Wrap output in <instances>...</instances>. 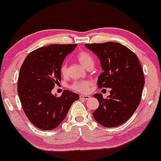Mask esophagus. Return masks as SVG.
Segmentation results:
<instances>
[{"instance_id": "esophagus-1", "label": "esophagus", "mask_w": 161, "mask_h": 161, "mask_svg": "<svg viewBox=\"0 0 161 161\" xmlns=\"http://www.w3.org/2000/svg\"><path fill=\"white\" fill-rule=\"evenodd\" d=\"M90 97H91L90 95H80V98L81 100H84V101L88 100Z\"/></svg>"}]
</instances>
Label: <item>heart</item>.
<instances>
[{
  "label": "heart",
  "mask_w": 161,
  "mask_h": 161,
  "mask_svg": "<svg viewBox=\"0 0 161 161\" xmlns=\"http://www.w3.org/2000/svg\"><path fill=\"white\" fill-rule=\"evenodd\" d=\"M77 59L81 65L86 69H89L94 66V59L92 56L87 51H81L77 56ZM60 73L62 75L66 76L67 74V66L66 64H63L60 67ZM92 84L90 80H77L74 81L70 85L73 90L80 93H87L89 91Z\"/></svg>",
  "instance_id": "b5f03b06"
}]
</instances>
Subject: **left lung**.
<instances>
[{"mask_svg":"<svg viewBox=\"0 0 161 161\" xmlns=\"http://www.w3.org/2000/svg\"><path fill=\"white\" fill-rule=\"evenodd\" d=\"M100 59L103 72L97 79L98 88L109 87L110 95L94 97L99 106L93 116L105 127H116L133 115L141 100L145 80L137 56L119 42L85 44Z\"/></svg>","mask_w":161,"mask_h":161,"instance_id":"8db88e82","label":"left lung"}]
</instances>
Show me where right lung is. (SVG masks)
I'll list each match as a JSON object with an SVG mask.
<instances>
[{"instance_id": "obj_1", "label": "right lung", "mask_w": 161, "mask_h": 161, "mask_svg": "<svg viewBox=\"0 0 161 161\" xmlns=\"http://www.w3.org/2000/svg\"><path fill=\"white\" fill-rule=\"evenodd\" d=\"M77 44H52L32 51L25 59L19 71L18 94L26 116L42 130H52L63 122L79 95L64 90L62 95L52 94L61 80L60 67Z\"/></svg>"}]
</instances>
